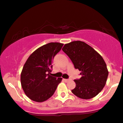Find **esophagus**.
Returning <instances> with one entry per match:
<instances>
[{
    "label": "esophagus",
    "instance_id": "obj_1",
    "mask_svg": "<svg viewBox=\"0 0 123 123\" xmlns=\"http://www.w3.org/2000/svg\"><path fill=\"white\" fill-rule=\"evenodd\" d=\"M63 80H64V81H65V82H68L69 80H70V79H64Z\"/></svg>",
    "mask_w": 123,
    "mask_h": 123
}]
</instances>
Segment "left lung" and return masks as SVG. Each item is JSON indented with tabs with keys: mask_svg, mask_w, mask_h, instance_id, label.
Here are the masks:
<instances>
[{
	"mask_svg": "<svg viewBox=\"0 0 123 123\" xmlns=\"http://www.w3.org/2000/svg\"><path fill=\"white\" fill-rule=\"evenodd\" d=\"M62 50L72 60L74 68L81 72V78L74 80L76 86L72 93L86 100L98 95L105 86L109 74L102 57L91 46L80 41L67 43Z\"/></svg>",
	"mask_w": 123,
	"mask_h": 123,
	"instance_id": "8db88e82",
	"label": "left lung"
}]
</instances>
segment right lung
Instances as JSON below:
<instances>
[{"instance_id":"add662e5","label":"right lung","mask_w":123,"mask_h":123,"mask_svg":"<svg viewBox=\"0 0 123 123\" xmlns=\"http://www.w3.org/2000/svg\"><path fill=\"white\" fill-rule=\"evenodd\" d=\"M63 43H50L35 50L27 60L21 74L25 94L34 101L41 102L51 97L62 78L51 76L52 60L60 51Z\"/></svg>"}]
</instances>
